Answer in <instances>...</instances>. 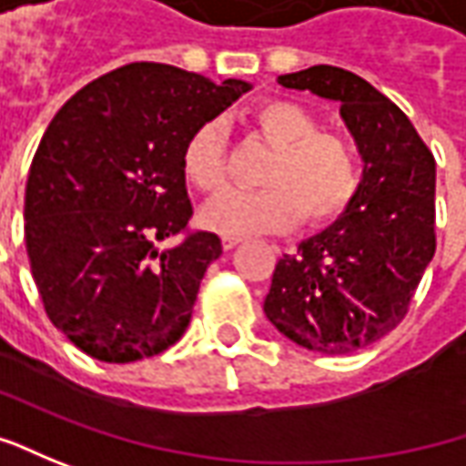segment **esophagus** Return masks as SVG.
<instances>
[{
  "instance_id": "34e87169",
  "label": "esophagus",
  "mask_w": 466,
  "mask_h": 466,
  "mask_svg": "<svg viewBox=\"0 0 466 466\" xmlns=\"http://www.w3.org/2000/svg\"><path fill=\"white\" fill-rule=\"evenodd\" d=\"M242 242H245V239H242V237H234V234H224V237H221V245H224V249H234L237 245H242Z\"/></svg>"
}]
</instances>
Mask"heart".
<instances>
[{
  "label": "heart",
  "mask_w": 466,
  "mask_h": 466,
  "mask_svg": "<svg viewBox=\"0 0 466 466\" xmlns=\"http://www.w3.org/2000/svg\"><path fill=\"white\" fill-rule=\"evenodd\" d=\"M249 123L273 149L263 169L260 190H224L201 208L203 227L211 232H283L304 217L314 227L329 224L350 206L359 190V154L340 134L319 131L307 105L265 100ZM187 183L214 193L227 183V128L211 118L201 123L183 147Z\"/></svg>",
  "instance_id": "1"
}]
</instances>
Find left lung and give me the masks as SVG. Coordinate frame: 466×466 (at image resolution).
<instances>
[{"label":"left lung","mask_w":466,"mask_h":466,"mask_svg":"<svg viewBox=\"0 0 466 466\" xmlns=\"http://www.w3.org/2000/svg\"><path fill=\"white\" fill-rule=\"evenodd\" d=\"M279 82L340 105L363 172L338 221L279 260L263 312L291 343L345 356L402 322L433 260L436 162L408 116L361 76L322 64Z\"/></svg>","instance_id":"8db88e82"}]
</instances>
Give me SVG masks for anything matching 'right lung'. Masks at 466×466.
Segmentation results:
<instances>
[{
    "mask_svg": "<svg viewBox=\"0 0 466 466\" xmlns=\"http://www.w3.org/2000/svg\"><path fill=\"white\" fill-rule=\"evenodd\" d=\"M252 85L137 61L69 97L25 187V248L48 319L97 361L149 359L183 338L214 232L190 229L183 147ZM183 236L175 248H159Z\"/></svg>",
    "mask_w": 466,
    "mask_h": 466,
    "instance_id": "obj_1",
    "label": "right lung"
}]
</instances>
